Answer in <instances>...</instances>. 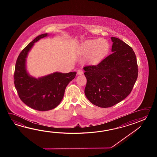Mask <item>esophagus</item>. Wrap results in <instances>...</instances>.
Returning a JSON list of instances; mask_svg holds the SVG:
<instances>
[{
	"label": "esophagus",
	"instance_id": "34e87169",
	"mask_svg": "<svg viewBox=\"0 0 157 157\" xmlns=\"http://www.w3.org/2000/svg\"><path fill=\"white\" fill-rule=\"evenodd\" d=\"M77 74L78 75H82L83 74V71L82 70H77Z\"/></svg>",
	"mask_w": 157,
	"mask_h": 157
}]
</instances>
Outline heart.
Returning <instances> with one entry per match:
<instances>
[{"label": "heart", "mask_w": 157, "mask_h": 157, "mask_svg": "<svg viewBox=\"0 0 157 157\" xmlns=\"http://www.w3.org/2000/svg\"><path fill=\"white\" fill-rule=\"evenodd\" d=\"M109 44L104 39L89 40L81 44L77 49L80 55H88V60L97 63L103 59L109 51Z\"/></svg>", "instance_id": "heart-1"}]
</instances>
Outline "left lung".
Returning <instances> with one entry per match:
<instances>
[{"label": "left lung", "instance_id": "8db88e82", "mask_svg": "<svg viewBox=\"0 0 157 157\" xmlns=\"http://www.w3.org/2000/svg\"><path fill=\"white\" fill-rule=\"evenodd\" d=\"M112 54L95 66L83 67L85 94L94 105L112 107L130 94L138 75L136 57L131 47L112 37Z\"/></svg>", "mask_w": 157, "mask_h": 157}]
</instances>
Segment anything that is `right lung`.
<instances>
[{
  "instance_id": "right-lung-1",
  "label": "right lung",
  "mask_w": 157,
  "mask_h": 157,
  "mask_svg": "<svg viewBox=\"0 0 157 157\" xmlns=\"http://www.w3.org/2000/svg\"><path fill=\"white\" fill-rule=\"evenodd\" d=\"M48 33L37 36L21 52L17 58L14 83L21 100L27 106L40 111L51 110L57 107L63 98L68 84L76 75V72L63 74L58 72L35 78L28 73L26 58L29 52L37 41Z\"/></svg>"
}]
</instances>
